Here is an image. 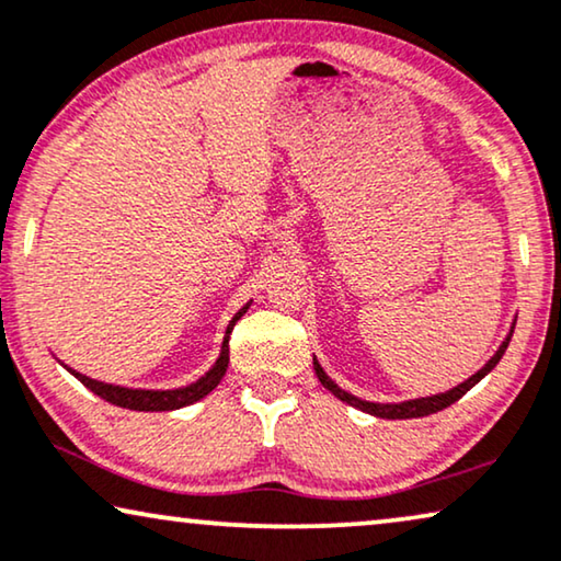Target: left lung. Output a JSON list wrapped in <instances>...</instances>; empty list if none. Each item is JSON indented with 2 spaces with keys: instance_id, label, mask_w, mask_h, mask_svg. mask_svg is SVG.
Segmentation results:
<instances>
[{
  "instance_id": "1",
  "label": "left lung",
  "mask_w": 561,
  "mask_h": 561,
  "mask_svg": "<svg viewBox=\"0 0 561 561\" xmlns=\"http://www.w3.org/2000/svg\"><path fill=\"white\" fill-rule=\"evenodd\" d=\"M511 335H514V328H511V333L506 341L501 343V348L495 351V356L485 363L483 368L478 370V374H472L468 381H462L460 386H455V389H449L445 393H435V397H422V399H409V401H399V404H376V401H363L358 397H353V393L343 391L341 386H337L333 378H330L325 370H322V366L318 363V358H312L314 363V374H318L320 383L325 386L328 391H333L337 399L345 401V404L356 407L360 409V412L366 414H374V416H381V420H416V416H427V414H435V412H442V409H447L449 404H455L457 399H462L465 393H468L472 386H476L480 378H485L491 370L495 368V363H499L503 358V353H506L508 343H511Z\"/></svg>"
}]
</instances>
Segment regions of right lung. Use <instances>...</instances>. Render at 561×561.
<instances>
[{"label": "right lung", "mask_w": 561, "mask_h": 561, "mask_svg": "<svg viewBox=\"0 0 561 561\" xmlns=\"http://www.w3.org/2000/svg\"><path fill=\"white\" fill-rule=\"evenodd\" d=\"M249 310V305L243 307L233 314V320L228 322L226 328V335H224V345H220V356L218 360L213 363V368L208 374L201 376L195 383H187L183 389H168V391H152V389H126V386H114V383H104V381H96V378H89L83 374H78V370L68 368L70 374H73L78 381H81L85 389H91L96 397H101L108 404H116L122 409H134V412H172V409H183V407H191L195 401H201L203 397H208V393L216 389L220 383V378L226 376V368H228V337H231V330L236 325V320L243 318V312Z\"/></svg>", "instance_id": "1"}]
</instances>
